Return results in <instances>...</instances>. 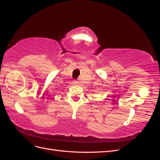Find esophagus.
Listing matches in <instances>:
<instances>
[{
  "mask_svg": "<svg viewBox=\"0 0 160 160\" xmlns=\"http://www.w3.org/2000/svg\"><path fill=\"white\" fill-rule=\"evenodd\" d=\"M73 84H75V85L78 84V81H77V80H74V81H73Z\"/></svg>",
  "mask_w": 160,
  "mask_h": 160,
  "instance_id": "1",
  "label": "esophagus"
}]
</instances>
